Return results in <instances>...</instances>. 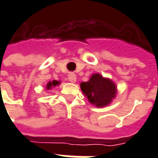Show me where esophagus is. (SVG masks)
I'll use <instances>...</instances> for the list:
<instances>
[{
    "label": "esophagus",
    "instance_id": "34e87169",
    "mask_svg": "<svg viewBox=\"0 0 158 158\" xmlns=\"http://www.w3.org/2000/svg\"><path fill=\"white\" fill-rule=\"evenodd\" d=\"M69 81L71 82H76V76L75 74H73V73H71L69 75Z\"/></svg>",
    "mask_w": 158,
    "mask_h": 158
}]
</instances>
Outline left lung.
Wrapping results in <instances>:
<instances>
[{
  "mask_svg": "<svg viewBox=\"0 0 158 158\" xmlns=\"http://www.w3.org/2000/svg\"><path fill=\"white\" fill-rule=\"evenodd\" d=\"M80 86L89 102L97 107L108 106L117 94L116 84L100 74H93L88 82H82Z\"/></svg>",
  "mask_w": 158,
  "mask_h": 158,
  "instance_id": "left-lung-1",
  "label": "left lung"
}]
</instances>
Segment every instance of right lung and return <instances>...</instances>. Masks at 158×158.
Wrapping results in <instances>:
<instances>
[{"mask_svg": "<svg viewBox=\"0 0 158 158\" xmlns=\"http://www.w3.org/2000/svg\"><path fill=\"white\" fill-rule=\"evenodd\" d=\"M60 83V82H59V81H55V80H53L52 82H49L47 84H46V89H52L53 87H55L56 85H59Z\"/></svg>", "mask_w": 158, "mask_h": 158, "instance_id": "1", "label": "right lung"}]
</instances>
